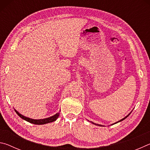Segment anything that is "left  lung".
Returning a JSON list of instances; mask_svg holds the SVG:
<instances>
[{
    "mask_svg": "<svg viewBox=\"0 0 150 150\" xmlns=\"http://www.w3.org/2000/svg\"><path fill=\"white\" fill-rule=\"evenodd\" d=\"M131 112H130V113H129L128 114V115H127L126 116V117H124V118H122V119H121V120H119V121H118V122H115V123H114V124H111V125H113V124H116V123H118V122H121V121H122V120H124V119H126L127 117H128V116H129V115H130V113ZM91 122V121H90ZM91 122V123H92V124H95V125H96V126H103V125H101V124H96V123H94V122Z\"/></svg>",
    "mask_w": 150,
    "mask_h": 150,
    "instance_id": "left-lung-1",
    "label": "left lung"
}]
</instances>
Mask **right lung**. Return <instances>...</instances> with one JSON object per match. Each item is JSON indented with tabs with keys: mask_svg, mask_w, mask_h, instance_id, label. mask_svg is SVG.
Returning a JSON list of instances; mask_svg holds the SVG:
<instances>
[{
	"mask_svg": "<svg viewBox=\"0 0 150 150\" xmlns=\"http://www.w3.org/2000/svg\"><path fill=\"white\" fill-rule=\"evenodd\" d=\"M15 112H16V114L18 115L20 118L23 119V120H26L27 122H28L30 123L34 124H38V125H42V124H47L50 122H52L55 121L57 119V118L59 117V113L57 112L55 114V115L51 116V117H48L46 118H44V119H32V118H28L26 116H24L21 114H20L16 110H15Z\"/></svg>",
	"mask_w": 150,
	"mask_h": 150,
	"instance_id": "1",
	"label": "right lung"
}]
</instances>
